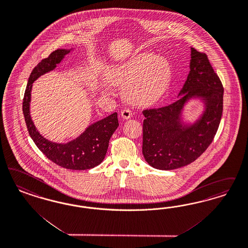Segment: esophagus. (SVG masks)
<instances>
[{"label":"esophagus","instance_id":"esophagus-1","mask_svg":"<svg viewBox=\"0 0 248 248\" xmlns=\"http://www.w3.org/2000/svg\"><path fill=\"white\" fill-rule=\"evenodd\" d=\"M132 114H133V112H132L131 110H129V109H124V110L121 111V116H122L123 119H130L132 117Z\"/></svg>","mask_w":248,"mask_h":248}]
</instances>
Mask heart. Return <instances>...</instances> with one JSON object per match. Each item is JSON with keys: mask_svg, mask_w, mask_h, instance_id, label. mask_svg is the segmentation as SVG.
I'll return each instance as SVG.
<instances>
[{"mask_svg": "<svg viewBox=\"0 0 248 248\" xmlns=\"http://www.w3.org/2000/svg\"><path fill=\"white\" fill-rule=\"evenodd\" d=\"M170 61L151 52H141L129 60L106 69L104 91L111 85L124 86V93L132 103L145 105L156 103L172 82Z\"/></svg>", "mask_w": 248, "mask_h": 248, "instance_id": "obj_1", "label": "heart"}]
</instances>
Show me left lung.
<instances>
[{"instance_id":"left-lung-1","label":"left lung","mask_w":248,"mask_h":248,"mask_svg":"<svg viewBox=\"0 0 248 248\" xmlns=\"http://www.w3.org/2000/svg\"><path fill=\"white\" fill-rule=\"evenodd\" d=\"M178 100L169 106L145 110L143 155L151 167L171 170L193 162L213 142L222 114L223 88L206 54L190 48L189 72ZM203 103L193 122L183 111L190 101Z\"/></svg>"}]
</instances>
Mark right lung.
Wrapping results in <instances>:
<instances>
[{
    "mask_svg": "<svg viewBox=\"0 0 248 248\" xmlns=\"http://www.w3.org/2000/svg\"><path fill=\"white\" fill-rule=\"evenodd\" d=\"M72 50L73 48L57 49L33 69L25 93L23 112L30 137L48 159L68 170H85L93 169L103 162L111 137L119 125L117 112L92 124L83 133L68 143H57L44 137L35 127L30 113L33 83L38 78L57 68L58 64Z\"/></svg>",
    "mask_w": 248,
    "mask_h": 248,
    "instance_id": "1",
    "label": "right lung"
}]
</instances>
